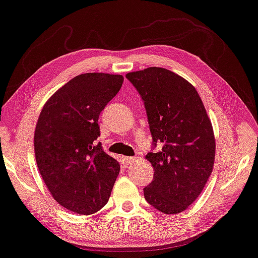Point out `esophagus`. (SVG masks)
Returning a JSON list of instances; mask_svg holds the SVG:
<instances>
[{"label":"esophagus","mask_w":258,"mask_h":258,"mask_svg":"<svg viewBox=\"0 0 258 258\" xmlns=\"http://www.w3.org/2000/svg\"><path fill=\"white\" fill-rule=\"evenodd\" d=\"M136 161H137V157H133V156H127L125 159V162L127 164H133Z\"/></svg>","instance_id":"obj_1"}]
</instances>
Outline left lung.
Returning <instances> with one entry per match:
<instances>
[{
    "mask_svg": "<svg viewBox=\"0 0 258 258\" xmlns=\"http://www.w3.org/2000/svg\"><path fill=\"white\" fill-rule=\"evenodd\" d=\"M126 78L144 101L154 146H162L146 155L154 168L152 183L144 189L146 201L162 213L183 212L212 174V122L196 88L174 72L149 67Z\"/></svg>",
    "mask_w": 258,
    "mask_h": 258,
    "instance_id": "obj_1",
    "label": "left lung"
}]
</instances>
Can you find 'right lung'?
<instances>
[{
    "mask_svg": "<svg viewBox=\"0 0 258 258\" xmlns=\"http://www.w3.org/2000/svg\"><path fill=\"white\" fill-rule=\"evenodd\" d=\"M122 82L121 75L81 74L41 109L33 139L37 166L53 198L71 212L94 214L111 196L120 166L95 140L99 113Z\"/></svg>",
    "mask_w": 258,
    "mask_h": 258,
    "instance_id": "obj_1",
    "label": "right lung"
}]
</instances>
